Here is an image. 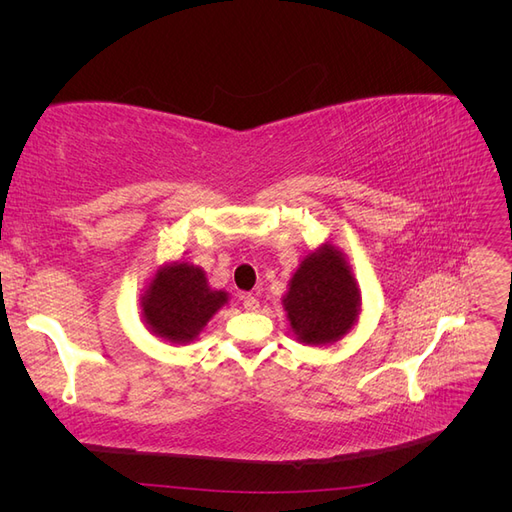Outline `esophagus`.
Here are the masks:
<instances>
[{
    "mask_svg": "<svg viewBox=\"0 0 512 512\" xmlns=\"http://www.w3.org/2000/svg\"><path fill=\"white\" fill-rule=\"evenodd\" d=\"M243 307H245V312H258L260 301L254 297V294H245V297H243Z\"/></svg>",
    "mask_w": 512,
    "mask_h": 512,
    "instance_id": "obj_1",
    "label": "esophagus"
}]
</instances>
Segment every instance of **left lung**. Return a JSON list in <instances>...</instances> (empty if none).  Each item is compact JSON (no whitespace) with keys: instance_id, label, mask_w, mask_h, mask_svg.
<instances>
[{"instance_id":"obj_1","label":"left lung","mask_w":512,"mask_h":512,"mask_svg":"<svg viewBox=\"0 0 512 512\" xmlns=\"http://www.w3.org/2000/svg\"><path fill=\"white\" fill-rule=\"evenodd\" d=\"M282 305L297 342L327 346L346 337L361 314V288L346 254L324 241L303 256Z\"/></svg>"}]
</instances>
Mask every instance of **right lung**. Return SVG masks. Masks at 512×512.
Here are the masks:
<instances>
[{"label":"right lung","mask_w":512,"mask_h":512,"mask_svg":"<svg viewBox=\"0 0 512 512\" xmlns=\"http://www.w3.org/2000/svg\"><path fill=\"white\" fill-rule=\"evenodd\" d=\"M226 290L209 286L207 273L190 260L164 262L147 280L141 297V320L170 344H190L228 303Z\"/></svg>","instance_id":"obj_1"}]
</instances>
